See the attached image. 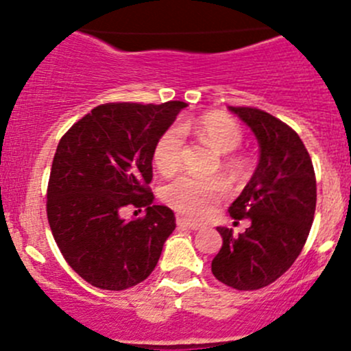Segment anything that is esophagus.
Returning a JSON list of instances; mask_svg holds the SVG:
<instances>
[{
    "instance_id": "1",
    "label": "esophagus",
    "mask_w": 351,
    "mask_h": 351,
    "mask_svg": "<svg viewBox=\"0 0 351 351\" xmlns=\"http://www.w3.org/2000/svg\"><path fill=\"white\" fill-rule=\"evenodd\" d=\"M176 224H178L180 228L193 229V231H197V229L202 228V224H198V222H193V221H189V219H185V217H178V219H176Z\"/></svg>"
}]
</instances>
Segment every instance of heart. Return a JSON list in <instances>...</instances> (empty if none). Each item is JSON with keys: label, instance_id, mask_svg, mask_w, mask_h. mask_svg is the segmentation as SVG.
<instances>
[{"label": "heart", "instance_id": "heart-1", "mask_svg": "<svg viewBox=\"0 0 351 351\" xmlns=\"http://www.w3.org/2000/svg\"><path fill=\"white\" fill-rule=\"evenodd\" d=\"M185 134H193L202 143L224 156V168L232 176L241 175L243 158L231 156L243 141V130L236 120L224 113H207L198 119H185L180 125H171L161 134L153 151L154 166L161 173L175 171L182 161L185 147ZM161 195L171 207L189 215H204L212 204L226 195V183L221 178H202V176L180 173L173 176L161 189Z\"/></svg>", "mask_w": 351, "mask_h": 351}]
</instances>
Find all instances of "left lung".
Here are the masks:
<instances>
[{
  "label": "left lung",
  "instance_id": "obj_1",
  "mask_svg": "<svg viewBox=\"0 0 351 351\" xmlns=\"http://www.w3.org/2000/svg\"><path fill=\"white\" fill-rule=\"evenodd\" d=\"M254 134L260 147L256 169L229 207L234 219H250L239 236L217 228L222 247L212 274L236 290L274 284L302 251L316 210V176L306 146L282 120L258 108L229 107Z\"/></svg>",
  "mask_w": 351,
  "mask_h": 351
}]
</instances>
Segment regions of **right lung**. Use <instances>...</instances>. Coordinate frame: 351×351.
Segmentation results:
<instances>
[{"instance_id":"add662e5","label":"right lung","mask_w":351,"mask_h":351,"mask_svg":"<svg viewBox=\"0 0 351 351\" xmlns=\"http://www.w3.org/2000/svg\"><path fill=\"white\" fill-rule=\"evenodd\" d=\"M183 101L161 105L107 104L91 110L64 134L52 161L47 217L56 243L83 280L104 290H125L146 280L175 214L154 205L153 151ZM127 204L146 206L125 221Z\"/></svg>"}]
</instances>
